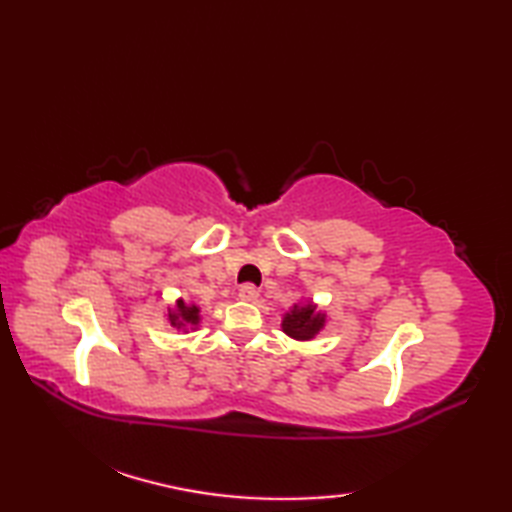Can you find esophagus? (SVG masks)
Here are the masks:
<instances>
[{
	"label": "esophagus",
	"mask_w": 512,
	"mask_h": 512,
	"mask_svg": "<svg viewBox=\"0 0 512 512\" xmlns=\"http://www.w3.org/2000/svg\"><path fill=\"white\" fill-rule=\"evenodd\" d=\"M239 299L253 303V301L259 299V290H257L253 284H246V286L239 288Z\"/></svg>",
	"instance_id": "obj_1"
}]
</instances>
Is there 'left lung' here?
<instances>
[{
  "label": "left lung",
  "mask_w": 512,
  "mask_h": 512,
  "mask_svg": "<svg viewBox=\"0 0 512 512\" xmlns=\"http://www.w3.org/2000/svg\"><path fill=\"white\" fill-rule=\"evenodd\" d=\"M325 323V314L317 312V306H295L292 308L286 317L284 323H281V328L292 339H299V341H310L314 339V334H319V330L323 328Z\"/></svg>",
  "instance_id": "obj_1"
}]
</instances>
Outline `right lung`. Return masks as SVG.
Listing matches in <instances>:
<instances>
[{
    "label": "right lung",
    "instance_id": "obj_1",
    "mask_svg": "<svg viewBox=\"0 0 512 512\" xmlns=\"http://www.w3.org/2000/svg\"><path fill=\"white\" fill-rule=\"evenodd\" d=\"M169 321L173 328H195L200 323V308L198 306H189L182 299L176 303V310H169Z\"/></svg>",
    "mask_w": 512,
    "mask_h": 512
}]
</instances>
